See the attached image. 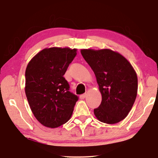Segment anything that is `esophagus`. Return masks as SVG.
Here are the masks:
<instances>
[{"mask_svg": "<svg viewBox=\"0 0 158 158\" xmlns=\"http://www.w3.org/2000/svg\"><path fill=\"white\" fill-rule=\"evenodd\" d=\"M86 96H87L86 93H84V94L80 95V98H81V99H84V98H85V97H86Z\"/></svg>", "mask_w": 158, "mask_h": 158, "instance_id": "obj_1", "label": "esophagus"}]
</instances>
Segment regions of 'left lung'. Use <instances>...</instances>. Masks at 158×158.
Segmentation results:
<instances>
[{"label": "left lung", "instance_id": "1", "mask_svg": "<svg viewBox=\"0 0 158 158\" xmlns=\"http://www.w3.org/2000/svg\"><path fill=\"white\" fill-rule=\"evenodd\" d=\"M94 72L102 95L99 107L94 109L98 121L107 124L119 123L126 117L137 95V75L126 58L109 49L81 50Z\"/></svg>", "mask_w": 158, "mask_h": 158}]
</instances>
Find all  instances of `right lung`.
I'll use <instances>...</instances> for the list:
<instances>
[{
	"instance_id": "obj_1",
	"label": "right lung",
	"mask_w": 158,
	"mask_h": 158,
	"mask_svg": "<svg viewBox=\"0 0 158 158\" xmlns=\"http://www.w3.org/2000/svg\"><path fill=\"white\" fill-rule=\"evenodd\" d=\"M77 51L69 47L46 48L26 67V98L35 117L45 127H59L73 114L78 97L69 91V84L63 75Z\"/></svg>"
}]
</instances>
